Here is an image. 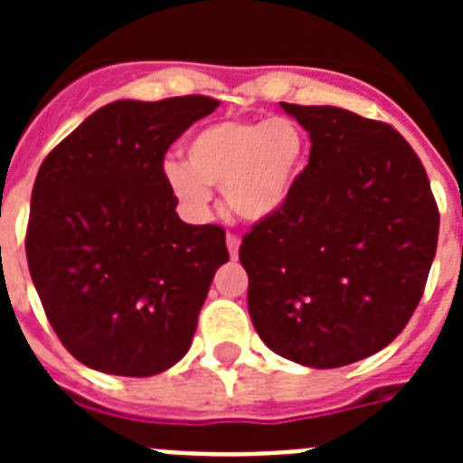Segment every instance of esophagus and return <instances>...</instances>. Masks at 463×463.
Returning a JSON list of instances; mask_svg holds the SVG:
<instances>
[{
	"label": "esophagus",
	"instance_id": "1",
	"mask_svg": "<svg viewBox=\"0 0 463 463\" xmlns=\"http://www.w3.org/2000/svg\"><path fill=\"white\" fill-rule=\"evenodd\" d=\"M239 248H241L239 236L229 234L227 236V250H229V257H232V260H236V257H239Z\"/></svg>",
	"mask_w": 463,
	"mask_h": 463
}]
</instances>
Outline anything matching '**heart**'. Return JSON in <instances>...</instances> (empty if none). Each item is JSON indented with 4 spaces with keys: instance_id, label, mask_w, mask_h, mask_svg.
Here are the masks:
<instances>
[{
    "instance_id": "obj_1",
    "label": "heart",
    "mask_w": 463,
    "mask_h": 463,
    "mask_svg": "<svg viewBox=\"0 0 463 463\" xmlns=\"http://www.w3.org/2000/svg\"><path fill=\"white\" fill-rule=\"evenodd\" d=\"M304 153V132L289 118L220 120L187 138L185 165L165 162V178L194 218L208 215L211 187H218L239 218L261 222L289 199Z\"/></svg>"
}]
</instances>
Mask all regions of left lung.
Returning a JSON list of instances; mask_svg holds the SVG:
<instances>
[{
	"label": "left lung",
	"instance_id": "left-lung-1",
	"mask_svg": "<svg viewBox=\"0 0 463 463\" xmlns=\"http://www.w3.org/2000/svg\"><path fill=\"white\" fill-rule=\"evenodd\" d=\"M310 134L285 206L243 236L248 310L273 353L338 369L390 345L415 313L439 206L411 143L338 106L280 101Z\"/></svg>",
	"mask_w": 463,
	"mask_h": 463
}]
</instances>
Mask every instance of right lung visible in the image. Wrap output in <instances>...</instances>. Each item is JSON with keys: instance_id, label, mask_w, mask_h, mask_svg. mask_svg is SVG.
Segmentation results:
<instances>
[{"instance_id": "add662e5", "label": "right lung", "mask_w": 463, "mask_h": 463, "mask_svg": "<svg viewBox=\"0 0 463 463\" xmlns=\"http://www.w3.org/2000/svg\"><path fill=\"white\" fill-rule=\"evenodd\" d=\"M218 104L203 94L106 104L36 174L30 276L57 338L90 369L148 378L190 350L229 252L222 227L178 218L165 155Z\"/></svg>"}]
</instances>
